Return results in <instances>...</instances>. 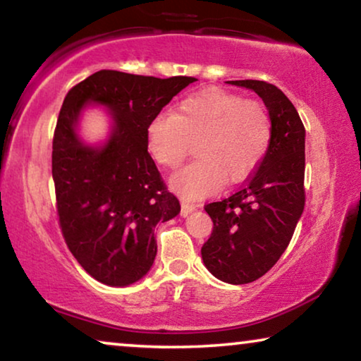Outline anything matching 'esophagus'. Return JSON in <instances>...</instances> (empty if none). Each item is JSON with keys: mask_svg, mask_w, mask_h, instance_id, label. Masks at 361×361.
<instances>
[{"mask_svg": "<svg viewBox=\"0 0 361 361\" xmlns=\"http://www.w3.org/2000/svg\"><path fill=\"white\" fill-rule=\"evenodd\" d=\"M196 204H190V202H181V216H188L190 212L196 211Z\"/></svg>", "mask_w": 361, "mask_h": 361, "instance_id": "obj_1", "label": "esophagus"}]
</instances>
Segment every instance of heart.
Segmentation results:
<instances>
[{
    "label": "heart",
    "mask_w": 361,
    "mask_h": 361,
    "mask_svg": "<svg viewBox=\"0 0 361 361\" xmlns=\"http://www.w3.org/2000/svg\"><path fill=\"white\" fill-rule=\"evenodd\" d=\"M197 142L200 159L171 176V190L188 201L214 195L229 180L238 183L255 171L271 144V119L265 106L209 88L190 94L176 113L155 116L147 129L150 155L173 170Z\"/></svg>",
    "instance_id": "obj_1"
}]
</instances>
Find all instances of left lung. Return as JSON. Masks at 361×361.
I'll return each instance as SVG.
<instances>
[{"label":"left lung","mask_w":361,"mask_h":361,"mask_svg":"<svg viewBox=\"0 0 361 361\" xmlns=\"http://www.w3.org/2000/svg\"><path fill=\"white\" fill-rule=\"evenodd\" d=\"M255 91L271 119V144L247 185L226 200L206 204L214 222L201 248L202 262L217 280L245 284L280 260L304 209L306 130L296 108L267 81H226Z\"/></svg>","instance_id":"obj_1"}]
</instances>
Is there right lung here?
Segmentation results:
<instances>
[{"label": "right lung", "instance_id": "1", "mask_svg": "<svg viewBox=\"0 0 361 361\" xmlns=\"http://www.w3.org/2000/svg\"><path fill=\"white\" fill-rule=\"evenodd\" d=\"M192 81L99 70L65 96L52 144L59 221L70 252L99 283L142 280L157 255V224L180 214V201L147 150V129ZM90 104L103 105L111 118L109 137L96 146L78 134Z\"/></svg>", "mask_w": 361, "mask_h": 361}]
</instances>
